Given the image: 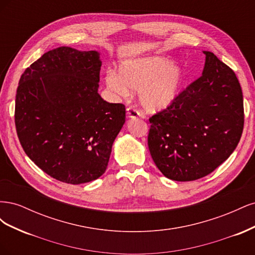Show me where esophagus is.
Listing matches in <instances>:
<instances>
[{
    "instance_id": "obj_1",
    "label": "esophagus",
    "mask_w": 255,
    "mask_h": 255,
    "mask_svg": "<svg viewBox=\"0 0 255 255\" xmlns=\"http://www.w3.org/2000/svg\"><path fill=\"white\" fill-rule=\"evenodd\" d=\"M127 116H128V118H129V119H135V118L140 117L141 115H140V113H138L136 110L128 107V109L127 110Z\"/></svg>"
}]
</instances>
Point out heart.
I'll return each mask as SVG.
<instances>
[{
	"label": "heart",
	"instance_id": "1",
	"mask_svg": "<svg viewBox=\"0 0 255 255\" xmlns=\"http://www.w3.org/2000/svg\"><path fill=\"white\" fill-rule=\"evenodd\" d=\"M183 69L161 56H144L121 63L119 74L107 71L105 85L116 97L128 98L138 91V101L146 113H158L171 106L184 86Z\"/></svg>",
	"mask_w": 255,
	"mask_h": 255
}]
</instances>
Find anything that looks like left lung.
I'll list each match as a JSON object with an SVG mask.
<instances>
[{
  "mask_svg": "<svg viewBox=\"0 0 255 255\" xmlns=\"http://www.w3.org/2000/svg\"><path fill=\"white\" fill-rule=\"evenodd\" d=\"M202 75L176 101L150 118L148 145L159 171L177 182L213 172L236 149L244 128V99L232 69L203 51Z\"/></svg>",
  "mask_w": 255,
  "mask_h": 255,
  "instance_id": "left-lung-1",
  "label": "left lung"
}]
</instances>
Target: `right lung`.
Wrapping results in <instances>:
<instances>
[{"mask_svg":"<svg viewBox=\"0 0 255 255\" xmlns=\"http://www.w3.org/2000/svg\"><path fill=\"white\" fill-rule=\"evenodd\" d=\"M98 51L53 49L19 81L14 122L26 155L53 179L79 185L97 180L126 122V107L99 95Z\"/></svg>","mask_w":255,"mask_h":255,"instance_id":"add662e5","label":"right lung"}]
</instances>
